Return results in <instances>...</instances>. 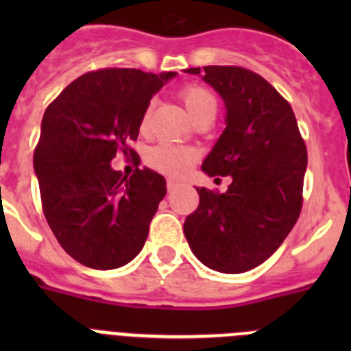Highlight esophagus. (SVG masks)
I'll use <instances>...</instances> for the list:
<instances>
[{
    "label": "esophagus",
    "instance_id": "esophagus-1",
    "mask_svg": "<svg viewBox=\"0 0 351 351\" xmlns=\"http://www.w3.org/2000/svg\"><path fill=\"white\" fill-rule=\"evenodd\" d=\"M167 188H169V191L172 193V191H176L179 188V182L173 181V179H169V181H167Z\"/></svg>",
    "mask_w": 351,
    "mask_h": 351
}]
</instances>
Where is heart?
<instances>
[{
    "instance_id": "1",
    "label": "heart",
    "mask_w": 351,
    "mask_h": 351,
    "mask_svg": "<svg viewBox=\"0 0 351 351\" xmlns=\"http://www.w3.org/2000/svg\"><path fill=\"white\" fill-rule=\"evenodd\" d=\"M181 98L193 119H197L206 110H216V98L213 96V93L207 91L202 86H195V84L186 86L181 91ZM147 123L149 110L142 117L141 128H147ZM195 158H197V153L193 149L184 147V145L169 144V142H161V144L154 145V147L149 149L147 153L149 165L167 173V176H181V173H184L186 170L190 169Z\"/></svg>"
}]
</instances>
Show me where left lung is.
Masks as SVG:
<instances>
[{"label":"left lung","instance_id":"1","mask_svg":"<svg viewBox=\"0 0 351 351\" xmlns=\"http://www.w3.org/2000/svg\"><path fill=\"white\" fill-rule=\"evenodd\" d=\"M202 79L226 107V128L202 170L232 182L225 193L197 188L200 202L184 235L204 265L239 274L265 262L299 219L308 151L290 104L258 73L204 66Z\"/></svg>","mask_w":351,"mask_h":351}]
</instances>
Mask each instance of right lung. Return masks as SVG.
I'll list each match as a JSON object with an SVG mask.
<instances>
[{"label": "right lung", "mask_w": 351, "mask_h": 351, "mask_svg": "<svg viewBox=\"0 0 351 351\" xmlns=\"http://www.w3.org/2000/svg\"><path fill=\"white\" fill-rule=\"evenodd\" d=\"M176 71L145 73L104 68L75 79L47 107L33 154L42 209L58 243L86 267L108 271L141 253L163 176L135 169L126 178L110 167L116 153L132 154L154 93Z\"/></svg>", "instance_id": "add662e5"}]
</instances>
